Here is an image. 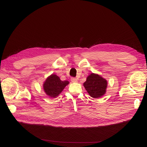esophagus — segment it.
Returning <instances> with one entry per match:
<instances>
[{
	"instance_id": "34e87169",
	"label": "esophagus",
	"mask_w": 147,
	"mask_h": 147,
	"mask_svg": "<svg viewBox=\"0 0 147 147\" xmlns=\"http://www.w3.org/2000/svg\"><path fill=\"white\" fill-rule=\"evenodd\" d=\"M71 81L73 82H77V79L76 78H74V77L71 78Z\"/></svg>"
}]
</instances>
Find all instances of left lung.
Masks as SVG:
<instances>
[{
    "label": "left lung",
    "mask_w": 147,
    "mask_h": 147,
    "mask_svg": "<svg viewBox=\"0 0 147 147\" xmlns=\"http://www.w3.org/2000/svg\"><path fill=\"white\" fill-rule=\"evenodd\" d=\"M83 85L92 98H99L105 94L108 82L99 74L91 73L87 77Z\"/></svg>",
    "instance_id": "left-lung-1"
}]
</instances>
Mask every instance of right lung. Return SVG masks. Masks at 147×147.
<instances>
[{
	"mask_svg": "<svg viewBox=\"0 0 147 147\" xmlns=\"http://www.w3.org/2000/svg\"><path fill=\"white\" fill-rule=\"evenodd\" d=\"M69 84V81H63L57 75L52 74L44 81L43 89L47 95L54 98L58 96Z\"/></svg>",
	"mask_w": 147,
	"mask_h": 147,
	"instance_id": "1",
	"label": "right lung"
}]
</instances>
